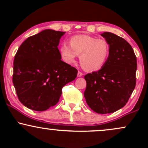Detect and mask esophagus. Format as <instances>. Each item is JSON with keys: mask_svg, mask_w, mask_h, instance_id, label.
<instances>
[{"mask_svg": "<svg viewBox=\"0 0 148 148\" xmlns=\"http://www.w3.org/2000/svg\"><path fill=\"white\" fill-rule=\"evenodd\" d=\"M83 75H84V74H83L82 72H78V74H77V76L78 77H81V76H82Z\"/></svg>", "mask_w": 148, "mask_h": 148, "instance_id": "esophagus-1", "label": "esophagus"}]
</instances>
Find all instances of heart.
Instances as JSON below:
<instances>
[{"mask_svg": "<svg viewBox=\"0 0 148 148\" xmlns=\"http://www.w3.org/2000/svg\"><path fill=\"white\" fill-rule=\"evenodd\" d=\"M69 45L63 44L60 47L62 60L67 64L75 62L80 54V62L86 71H97L106 63L110 49L108 42L87 35H77L71 37Z\"/></svg>", "mask_w": 148, "mask_h": 148, "instance_id": "obj_1", "label": "heart"}]
</instances>
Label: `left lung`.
Wrapping results in <instances>:
<instances>
[{"instance_id": "8db88e82", "label": "left lung", "mask_w": 148, "mask_h": 148, "mask_svg": "<svg viewBox=\"0 0 148 148\" xmlns=\"http://www.w3.org/2000/svg\"><path fill=\"white\" fill-rule=\"evenodd\" d=\"M109 45L106 63L97 72L85 76L84 97L92 111L111 113L125 106L136 86V56L132 46L115 34H101Z\"/></svg>"}]
</instances>
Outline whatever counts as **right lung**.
I'll return each mask as SVG.
<instances>
[{
    "label": "right lung",
    "mask_w": 148,
    "mask_h": 148,
    "mask_svg": "<svg viewBox=\"0 0 148 148\" xmlns=\"http://www.w3.org/2000/svg\"><path fill=\"white\" fill-rule=\"evenodd\" d=\"M65 32L47 29L27 38L14 56L12 81L21 103L36 111L58 102L63 86L78 71L60 60L58 46Z\"/></svg>",
    "instance_id": "obj_1"
}]
</instances>
